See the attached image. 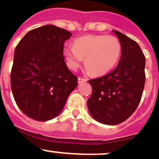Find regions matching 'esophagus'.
<instances>
[{
    "mask_svg": "<svg viewBox=\"0 0 159 159\" xmlns=\"http://www.w3.org/2000/svg\"><path fill=\"white\" fill-rule=\"evenodd\" d=\"M87 81V79H85V78H78V81L79 84H81V83L82 82H84V81Z\"/></svg>",
    "mask_w": 159,
    "mask_h": 159,
    "instance_id": "esophagus-1",
    "label": "esophagus"
}]
</instances>
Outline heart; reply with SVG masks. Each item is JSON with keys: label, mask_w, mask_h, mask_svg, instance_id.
Listing matches in <instances>:
<instances>
[{"label": "heart", "mask_w": 159, "mask_h": 159, "mask_svg": "<svg viewBox=\"0 0 159 159\" xmlns=\"http://www.w3.org/2000/svg\"><path fill=\"white\" fill-rule=\"evenodd\" d=\"M122 46L113 35H87L74 41V47L67 46L63 55L69 69L76 70L84 59V66L95 76L110 71L120 57Z\"/></svg>", "instance_id": "b5f03b06"}]
</instances>
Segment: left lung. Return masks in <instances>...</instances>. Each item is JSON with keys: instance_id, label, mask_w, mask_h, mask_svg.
<instances>
[{"instance_id": "left-lung-1", "label": "left lung", "mask_w": 159, "mask_h": 159, "mask_svg": "<svg viewBox=\"0 0 159 159\" xmlns=\"http://www.w3.org/2000/svg\"><path fill=\"white\" fill-rule=\"evenodd\" d=\"M112 32L122 46L120 60L112 72L89 80L92 93L87 102L92 116L106 125L120 124L134 113L145 83V57L141 47L124 34Z\"/></svg>"}]
</instances>
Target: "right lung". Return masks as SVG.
<instances>
[{"label":"right lung","mask_w":159,"mask_h":159,"mask_svg":"<svg viewBox=\"0 0 159 159\" xmlns=\"http://www.w3.org/2000/svg\"><path fill=\"white\" fill-rule=\"evenodd\" d=\"M72 34L47 25L25 34L17 45L11 73L15 102L30 118L47 121L62 111L78 78L63 56L64 44Z\"/></svg>","instance_id":"1"}]
</instances>
